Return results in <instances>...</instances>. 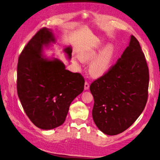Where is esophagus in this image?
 Listing matches in <instances>:
<instances>
[{
    "label": "esophagus",
    "instance_id": "esophagus-1",
    "mask_svg": "<svg viewBox=\"0 0 160 160\" xmlns=\"http://www.w3.org/2000/svg\"><path fill=\"white\" fill-rule=\"evenodd\" d=\"M89 84L87 82H85L84 83V90L85 91H87V90H88L89 88Z\"/></svg>",
    "mask_w": 160,
    "mask_h": 160
}]
</instances>
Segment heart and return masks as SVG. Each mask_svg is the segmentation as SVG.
<instances>
[{
    "label": "heart",
    "instance_id": "heart-1",
    "mask_svg": "<svg viewBox=\"0 0 160 160\" xmlns=\"http://www.w3.org/2000/svg\"><path fill=\"white\" fill-rule=\"evenodd\" d=\"M101 46H95L81 51L80 56L74 55L73 60L79 65L82 61H90L88 69L91 76L99 78L105 75L112 66L116 57V48L113 44H108L101 50Z\"/></svg>",
    "mask_w": 160,
    "mask_h": 160
}]
</instances>
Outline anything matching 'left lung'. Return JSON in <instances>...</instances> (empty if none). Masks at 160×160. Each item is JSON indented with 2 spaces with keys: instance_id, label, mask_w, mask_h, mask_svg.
Returning a JSON list of instances; mask_svg holds the SVG:
<instances>
[{
  "instance_id": "obj_1",
  "label": "left lung",
  "mask_w": 160,
  "mask_h": 160,
  "mask_svg": "<svg viewBox=\"0 0 160 160\" xmlns=\"http://www.w3.org/2000/svg\"><path fill=\"white\" fill-rule=\"evenodd\" d=\"M149 80L144 53L131 35L116 65L90 86L95 101L92 118L102 132L118 134L137 120L147 103Z\"/></svg>"
}]
</instances>
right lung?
I'll return each instance as SVG.
<instances>
[{
  "mask_svg": "<svg viewBox=\"0 0 160 160\" xmlns=\"http://www.w3.org/2000/svg\"><path fill=\"white\" fill-rule=\"evenodd\" d=\"M56 42L52 30L44 28L29 41L18 60V97L30 120L42 130L63 124L71 103L84 87L79 73L67 70L58 58L45 57L44 48ZM63 52L70 60L72 47H65Z\"/></svg>",
  "mask_w": 160,
  "mask_h": 160,
  "instance_id": "right-lung-1",
  "label": "right lung"
}]
</instances>
